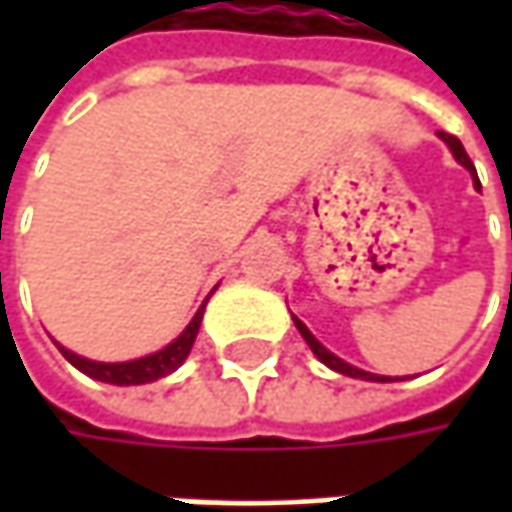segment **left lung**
Listing matches in <instances>:
<instances>
[{
  "instance_id": "8db88e82",
  "label": "left lung",
  "mask_w": 512,
  "mask_h": 512,
  "mask_svg": "<svg viewBox=\"0 0 512 512\" xmlns=\"http://www.w3.org/2000/svg\"><path fill=\"white\" fill-rule=\"evenodd\" d=\"M439 139H442L447 148L453 150V156H456V162L459 165H464V168L473 173V185H479V176H476V168H473V162H470V156L464 153L462 142L456 139V136H450V133H444V130H439ZM293 322H296V327H299V333H302V339H305L307 344H310V350L316 353V359L322 364H327L330 370H336V373H342V376H350V379H364V382H393L390 376H376V373H367V370H359V367H353V364H347L344 359H339V356H333L330 350H327L325 344L319 342L310 330L305 327V322H299L296 316H293Z\"/></svg>"
}]
</instances>
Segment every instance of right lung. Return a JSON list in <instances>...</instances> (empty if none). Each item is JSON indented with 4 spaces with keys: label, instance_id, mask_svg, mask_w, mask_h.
I'll use <instances>...</instances> for the list:
<instances>
[{
    "label": "right lung",
    "instance_id": "obj_1",
    "mask_svg": "<svg viewBox=\"0 0 512 512\" xmlns=\"http://www.w3.org/2000/svg\"><path fill=\"white\" fill-rule=\"evenodd\" d=\"M205 305L196 310V316H193V319H190V325L179 333V339H173L168 347H162V350H156V353H150V356H142V359H133V362H90V359L76 356L73 350L62 347V344H56V347L62 350V356H65L76 370H82L85 376L96 379V382H108V384L156 382V379H162V376L173 373V370L187 359L190 347H193V342H196L199 325H202Z\"/></svg>",
    "mask_w": 512,
    "mask_h": 512
}]
</instances>
